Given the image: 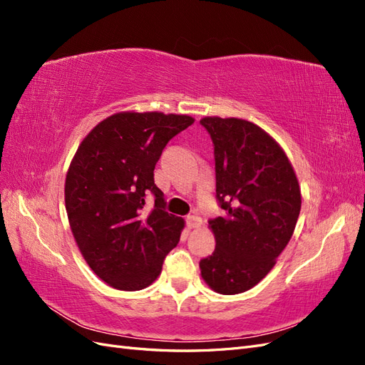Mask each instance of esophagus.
<instances>
[{"mask_svg": "<svg viewBox=\"0 0 365 365\" xmlns=\"http://www.w3.org/2000/svg\"><path fill=\"white\" fill-rule=\"evenodd\" d=\"M185 224H187V227H189V228H197V227L202 224V219L200 216L190 215V216H187Z\"/></svg>", "mask_w": 365, "mask_h": 365, "instance_id": "34e87169", "label": "esophagus"}]
</instances>
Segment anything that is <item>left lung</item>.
<instances>
[{
  "label": "left lung",
  "mask_w": 365,
  "mask_h": 365,
  "mask_svg": "<svg viewBox=\"0 0 365 365\" xmlns=\"http://www.w3.org/2000/svg\"><path fill=\"white\" fill-rule=\"evenodd\" d=\"M215 146L216 250L200 262L202 279L224 295L256 286L292 237L302 195L292 165L267 132L242 118L205 117Z\"/></svg>",
  "instance_id": "obj_1"
}]
</instances>
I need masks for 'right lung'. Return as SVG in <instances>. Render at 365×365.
<instances>
[{"label": "right lung", "mask_w": 365, "mask_h": 365, "mask_svg": "<svg viewBox=\"0 0 365 365\" xmlns=\"http://www.w3.org/2000/svg\"><path fill=\"white\" fill-rule=\"evenodd\" d=\"M189 115L120 113L85 137L65 181L73 236L90 268L120 291L155 280L180 242L184 220L165 212L153 169L165 145L193 123ZM152 194L150 212L144 200Z\"/></svg>", "instance_id": "obj_1"}]
</instances>
